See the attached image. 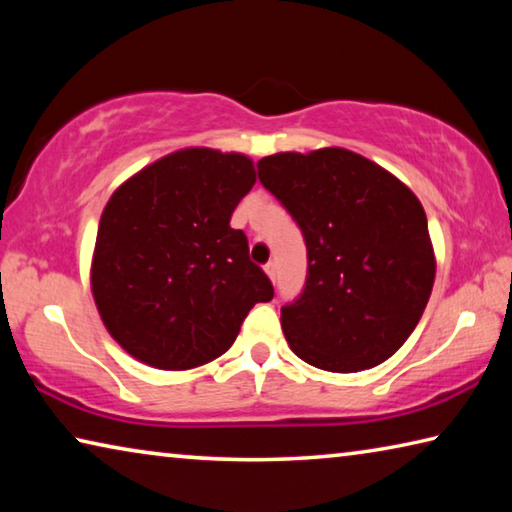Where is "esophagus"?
Returning <instances> with one entry per match:
<instances>
[{
  "instance_id": "1",
  "label": "esophagus",
  "mask_w": 512,
  "mask_h": 512,
  "mask_svg": "<svg viewBox=\"0 0 512 512\" xmlns=\"http://www.w3.org/2000/svg\"><path fill=\"white\" fill-rule=\"evenodd\" d=\"M264 271H266V275L271 277V280L275 282V275H277V271H275V262H268V264H264Z\"/></svg>"
}]
</instances>
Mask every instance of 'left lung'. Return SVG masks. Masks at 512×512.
Returning <instances> with one entry per match:
<instances>
[{"label":"left lung","mask_w":512,"mask_h":512,"mask_svg":"<svg viewBox=\"0 0 512 512\" xmlns=\"http://www.w3.org/2000/svg\"><path fill=\"white\" fill-rule=\"evenodd\" d=\"M257 173L307 244L305 289L280 318L291 350L329 372H359L393 357L418 325L436 277L418 196L339 146L266 155Z\"/></svg>","instance_id":"1"}]
</instances>
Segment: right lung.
<instances>
[{"instance_id":"right-lung-1","label":"right lung","mask_w":512,"mask_h":512,"mask_svg":"<svg viewBox=\"0 0 512 512\" xmlns=\"http://www.w3.org/2000/svg\"><path fill=\"white\" fill-rule=\"evenodd\" d=\"M255 185L241 153L183 149L128 178L101 214L92 296L131 357L160 370L210 363L273 284L230 216Z\"/></svg>"}]
</instances>
